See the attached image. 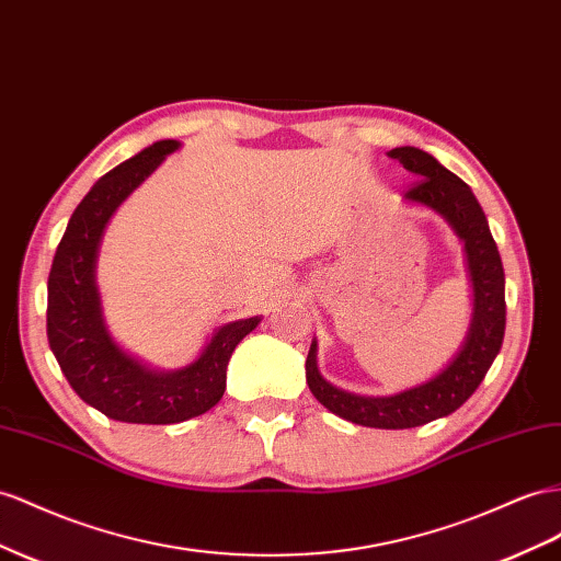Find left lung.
Masks as SVG:
<instances>
[{
	"label": "left lung",
	"instance_id": "1",
	"mask_svg": "<svg viewBox=\"0 0 561 561\" xmlns=\"http://www.w3.org/2000/svg\"><path fill=\"white\" fill-rule=\"evenodd\" d=\"M408 172L417 176L405 201L427 205L444 215L465 240L469 276L474 285V316L460 354L434 380L393 397H356L325 382L316 368V342L307 356V382L318 403L335 415L375 430H411L450 415L472 397L486 377L505 335V271L486 215L472 188L442 162L413 146L389 150Z\"/></svg>",
	"mask_w": 561,
	"mask_h": 561
}]
</instances>
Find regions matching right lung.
I'll list each match as a JSON object with an SVG mask.
<instances>
[{
    "label": "right lung",
    "mask_w": 561,
    "mask_h": 561,
    "mask_svg": "<svg viewBox=\"0 0 561 561\" xmlns=\"http://www.w3.org/2000/svg\"><path fill=\"white\" fill-rule=\"evenodd\" d=\"M158 141L101 176L72 211L49 271L47 337L78 397L96 411L134 425H174L217 405L226 389V366L238 342L260 316L221 325L191 366L156 373L111 340L101 318L94 262L105 224L117 205L176 148Z\"/></svg>",
    "instance_id": "right-lung-1"
}]
</instances>
